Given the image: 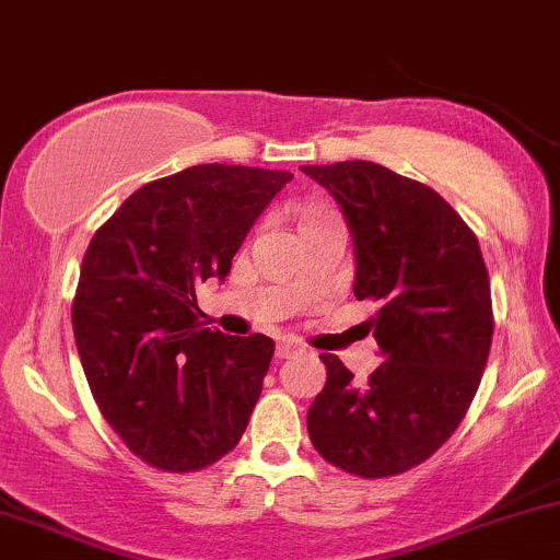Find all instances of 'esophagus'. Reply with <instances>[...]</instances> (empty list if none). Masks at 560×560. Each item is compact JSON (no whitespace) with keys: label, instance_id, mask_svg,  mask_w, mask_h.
<instances>
[{"label":"esophagus","instance_id":"obj_1","mask_svg":"<svg viewBox=\"0 0 560 560\" xmlns=\"http://www.w3.org/2000/svg\"><path fill=\"white\" fill-rule=\"evenodd\" d=\"M304 352V347L299 345V341H291V339H282L280 345H278V358L280 360H288V358H296V354H302Z\"/></svg>","mask_w":560,"mask_h":560}]
</instances>
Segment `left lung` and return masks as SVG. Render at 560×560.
<instances>
[{"mask_svg": "<svg viewBox=\"0 0 560 560\" xmlns=\"http://www.w3.org/2000/svg\"><path fill=\"white\" fill-rule=\"evenodd\" d=\"M339 202L354 245V296L374 299L384 363L369 384L336 354L306 413L312 446L339 470L389 478L430 459L465 419L494 315L478 237L430 186L376 162L302 165Z\"/></svg>", "mask_w": 560, "mask_h": 560, "instance_id": "8db88e82", "label": "left lung"}]
</instances>
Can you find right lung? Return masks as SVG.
<instances>
[{
  "label": "right lung",
  "instance_id": "right-lung-1",
  "mask_svg": "<svg viewBox=\"0 0 560 560\" xmlns=\"http://www.w3.org/2000/svg\"><path fill=\"white\" fill-rule=\"evenodd\" d=\"M288 171L195 165L133 191L90 240L71 326L93 398L138 459L195 472L230 454L275 341L200 320L195 288L224 280Z\"/></svg>",
  "mask_w": 560,
  "mask_h": 560
}]
</instances>
